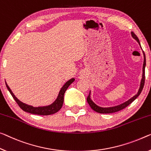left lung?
Here are the masks:
<instances>
[{"instance_id": "left-lung-1", "label": "left lung", "mask_w": 151, "mask_h": 151, "mask_svg": "<svg viewBox=\"0 0 151 151\" xmlns=\"http://www.w3.org/2000/svg\"><path fill=\"white\" fill-rule=\"evenodd\" d=\"M131 35L132 37L134 39L138 42V43L140 45L141 49H142V47H141L140 41H139V39L135 34L133 32H131ZM142 53H143V56H144V62H143V66H142V79H141L140 81V87H139L138 91L137 92V94L134 95L133 97H132L131 99H129V100H127V101L124 102L120 105H116L114 106H110V107H101V106H99L97 105H96L92 100L91 99V92L90 91V94L88 95L87 98V102L89 104V105L90 107H91L92 109H93L94 111H96L97 113H115L117 112V111H119L122 109H124V108H126V106H128L129 104H131L132 102H133L134 100L138 98V96L140 94L141 92L143 89L144 85H145V67H146V57H145V54L144 51L142 50Z\"/></svg>"}]
</instances>
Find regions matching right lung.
Returning a JSON list of instances; mask_svg holds the SVG:
<instances>
[{"label":"right lung","mask_w":151,"mask_h":151,"mask_svg":"<svg viewBox=\"0 0 151 151\" xmlns=\"http://www.w3.org/2000/svg\"><path fill=\"white\" fill-rule=\"evenodd\" d=\"M74 81H75V78H71L70 80L67 81V82L64 83V85L61 87L59 94H58L57 99L55 100V101L49 105L41 106H33L32 105H27V104L23 103V102L19 101V100L15 96V95L13 94L12 90H11V88H9V86L6 82H5V84L9 92H10L11 94L12 95L13 98L16 102H17L18 105L20 106V108L22 109V110H24L27 113H32V114L40 115H48L54 114V113H57V111H59L60 109H61L63 106V104L65 92L66 90L68 88L69 86L71 85V83H72Z\"/></svg>","instance_id":"right-lung-1"}]
</instances>
